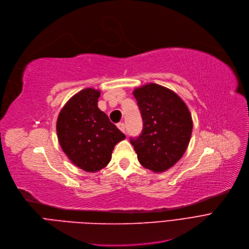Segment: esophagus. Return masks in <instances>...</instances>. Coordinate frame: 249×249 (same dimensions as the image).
I'll list each match as a JSON object with an SVG mask.
<instances>
[{"mask_svg":"<svg viewBox=\"0 0 249 249\" xmlns=\"http://www.w3.org/2000/svg\"><path fill=\"white\" fill-rule=\"evenodd\" d=\"M117 127L120 128L123 133H125V125H124V123H120V124H117Z\"/></svg>","mask_w":249,"mask_h":249,"instance_id":"34e87169","label":"esophagus"}]
</instances>
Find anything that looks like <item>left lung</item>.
Here are the masks:
<instances>
[{"label":"left lung","mask_w":249,"mask_h":249,"mask_svg":"<svg viewBox=\"0 0 249 249\" xmlns=\"http://www.w3.org/2000/svg\"><path fill=\"white\" fill-rule=\"evenodd\" d=\"M134 96L143 129L129 141L145 168L163 172L182 157L188 146L193 132L191 112L177 94L153 83L137 88Z\"/></svg>","instance_id":"8db88e82"}]
</instances>
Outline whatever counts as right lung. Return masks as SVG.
Listing matches in <instances>:
<instances>
[{
    "label": "right lung",
    "mask_w": 249,
    "mask_h": 249,
    "mask_svg": "<svg viewBox=\"0 0 249 249\" xmlns=\"http://www.w3.org/2000/svg\"><path fill=\"white\" fill-rule=\"evenodd\" d=\"M100 92L86 88L71 98L56 122L60 145L69 159L79 168L95 172L107 165L114 146L125 138L101 111Z\"/></svg>",
    "instance_id": "add662e5"
}]
</instances>
